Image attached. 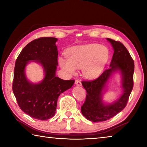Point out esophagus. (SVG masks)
Instances as JSON below:
<instances>
[{"mask_svg": "<svg viewBox=\"0 0 147 147\" xmlns=\"http://www.w3.org/2000/svg\"><path fill=\"white\" fill-rule=\"evenodd\" d=\"M75 84H76V86H81L82 83H81L80 80H75Z\"/></svg>", "mask_w": 147, "mask_h": 147, "instance_id": "1", "label": "esophagus"}]
</instances>
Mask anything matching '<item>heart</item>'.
Here are the masks:
<instances>
[{"label":"heart","mask_w":147,"mask_h":147,"mask_svg":"<svg viewBox=\"0 0 147 147\" xmlns=\"http://www.w3.org/2000/svg\"><path fill=\"white\" fill-rule=\"evenodd\" d=\"M66 58L60 57L61 68L67 74H73L76 69L82 68L83 75L94 78L102 73L109 58V51L105 46L88 44L71 47L66 52Z\"/></svg>","instance_id":"obj_1"}]
</instances>
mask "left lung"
Wrapping results in <instances>:
<instances>
[{
	"mask_svg": "<svg viewBox=\"0 0 147 147\" xmlns=\"http://www.w3.org/2000/svg\"><path fill=\"white\" fill-rule=\"evenodd\" d=\"M107 40L110 42L114 50L110 67L93 80L82 82L87 94L81 111L88 120L92 122L107 121L123 110L127 104L134 86V62L130 53L121 42L109 38ZM117 70L122 74L123 94L114 103L105 105L101 98L103 91L109 78Z\"/></svg>",
	"mask_w": 147,
	"mask_h": 147,
	"instance_id": "obj_1",
	"label": "left lung"
}]
</instances>
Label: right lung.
Here are the masks:
<instances>
[{
	"label": "right lung",
	"mask_w": 147,
	"mask_h": 147,
	"mask_svg": "<svg viewBox=\"0 0 147 147\" xmlns=\"http://www.w3.org/2000/svg\"><path fill=\"white\" fill-rule=\"evenodd\" d=\"M56 38L34 39L22 50L15 65L12 89L18 105L27 115L38 120H47L55 115L60 94L71 88L74 80H65L56 76L58 52ZM30 61L43 67L45 77L38 84L30 83L25 67Z\"/></svg>",
	"instance_id": "1"
}]
</instances>
